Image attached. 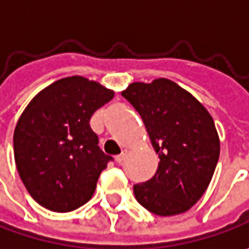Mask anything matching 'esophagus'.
<instances>
[{
	"label": "esophagus",
	"instance_id": "34e87169",
	"mask_svg": "<svg viewBox=\"0 0 249 249\" xmlns=\"http://www.w3.org/2000/svg\"><path fill=\"white\" fill-rule=\"evenodd\" d=\"M126 157H127V149H124V151H123V152H122L120 155H118V157L115 158V160H116L118 163H122V162H123V160L126 159Z\"/></svg>",
	"mask_w": 249,
	"mask_h": 249
}]
</instances>
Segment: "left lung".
<instances>
[{"mask_svg":"<svg viewBox=\"0 0 249 249\" xmlns=\"http://www.w3.org/2000/svg\"><path fill=\"white\" fill-rule=\"evenodd\" d=\"M122 95L140 113L159 157L155 176L136 184L134 196L155 215L184 213L204 196L219 160L220 140L211 113L165 77L131 83Z\"/></svg>","mask_w":249,"mask_h":249,"instance_id":"1","label":"left lung"}]
</instances>
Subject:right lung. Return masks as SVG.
Instances as JSON below:
<instances>
[{
  "mask_svg": "<svg viewBox=\"0 0 249 249\" xmlns=\"http://www.w3.org/2000/svg\"><path fill=\"white\" fill-rule=\"evenodd\" d=\"M113 90L83 76L47 86L24 108L14 131L15 163L34 201L71 212L90 201L110 157L91 130L92 113Z\"/></svg>",
  "mask_w": 249,
  "mask_h": 249,
  "instance_id": "add662e5",
  "label": "right lung"
}]
</instances>
